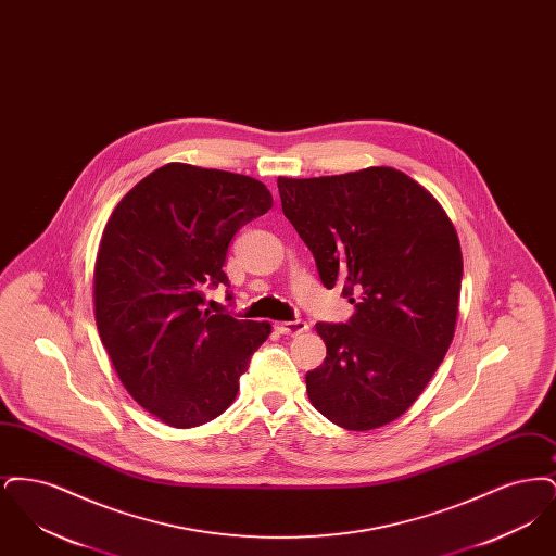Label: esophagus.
Instances as JSON below:
<instances>
[{
	"label": "esophagus",
	"instance_id": "34e87169",
	"mask_svg": "<svg viewBox=\"0 0 556 556\" xmlns=\"http://www.w3.org/2000/svg\"><path fill=\"white\" fill-rule=\"evenodd\" d=\"M275 329L281 336H300V333L308 331V325L304 320H288V323H275Z\"/></svg>",
	"mask_w": 556,
	"mask_h": 556
}]
</instances>
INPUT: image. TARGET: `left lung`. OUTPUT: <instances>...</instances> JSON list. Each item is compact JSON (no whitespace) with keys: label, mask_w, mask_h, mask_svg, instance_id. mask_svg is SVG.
<instances>
[{"label":"left lung","mask_w":556,"mask_h":556,"mask_svg":"<svg viewBox=\"0 0 556 556\" xmlns=\"http://www.w3.org/2000/svg\"><path fill=\"white\" fill-rule=\"evenodd\" d=\"M277 187L323 286H342L356 308L348 323H317L327 358L306 372L308 397L344 429L392 424L424 394L454 338L456 229L424 186L392 166L279 177Z\"/></svg>","instance_id":"left-lung-1"}]
</instances>
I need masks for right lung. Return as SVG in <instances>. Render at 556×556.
Instances as JSON below:
<instances>
[{
    "instance_id": "1",
    "label": "right lung",
    "mask_w": 556,
    "mask_h": 556,
    "mask_svg": "<svg viewBox=\"0 0 556 556\" xmlns=\"http://www.w3.org/2000/svg\"><path fill=\"white\" fill-rule=\"evenodd\" d=\"M273 206L265 184L170 162L116 204L93 266V313L112 367L162 424L189 429L223 415L265 344L268 320L202 311L239 229ZM231 298V295H229Z\"/></svg>"
}]
</instances>
